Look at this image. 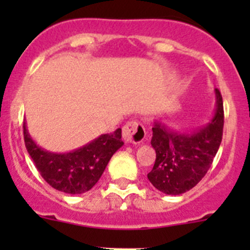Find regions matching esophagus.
<instances>
[{
  "mask_svg": "<svg viewBox=\"0 0 250 250\" xmlns=\"http://www.w3.org/2000/svg\"><path fill=\"white\" fill-rule=\"evenodd\" d=\"M145 128L139 122H128L122 129V137L127 144H139L145 139Z\"/></svg>",
  "mask_w": 250,
  "mask_h": 250,
  "instance_id": "1",
  "label": "esophagus"
}]
</instances>
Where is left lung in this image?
<instances>
[{"label": "left lung", "instance_id": "obj_1", "mask_svg": "<svg viewBox=\"0 0 250 250\" xmlns=\"http://www.w3.org/2000/svg\"><path fill=\"white\" fill-rule=\"evenodd\" d=\"M215 111L208 123L191 130L169 128L162 120L153 121L151 145L156 151L150 183L166 195H181L197 185L215 157L223 139L224 106L218 89Z\"/></svg>", "mask_w": 250, "mask_h": 250}]
</instances>
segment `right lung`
<instances>
[{
  "label": "right lung",
  "mask_w": 250,
  "mask_h": 250,
  "mask_svg": "<svg viewBox=\"0 0 250 250\" xmlns=\"http://www.w3.org/2000/svg\"><path fill=\"white\" fill-rule=\"evenodd\" d=\"M121 138L118 128L70 152H50L37 145L24 122L25 146L37 170L52 188L70 195L87 192L98 183L113 153L125 144Z\"/></svg>",
  "instance_id": "obj_1"
}]
</instances>
